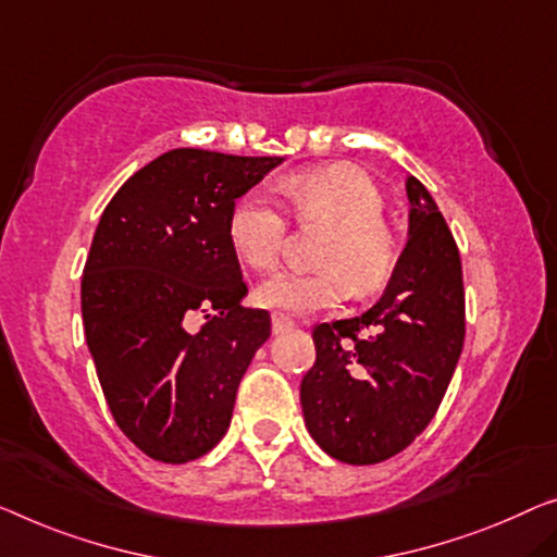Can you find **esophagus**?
Instances as JSON below:
<instances>
[{
  "mask_svg": "<svg viewBox=\"0 0 557 557\" xmlns=\"http://www.w3.org/2000/svg\"><path fill=\"white\" fill-rule=\"evenodd\" d=\"M295 325V320L285 312H272V332H285Z\"/></svg>",
  "mask_w": 557,
  "mask_h": 557,
  "instance_id": "esophagus-1",
  "label": "esophagus"
}]
</instances>
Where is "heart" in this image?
I'll use <instances>...</instances> for the list:
<instances>
[{
	"instance_id": "heart-1",
	"label": "heart",
	"mask_w": 557,
	"mask_h": 557,
	"mask_svg": "<svg viewBox=\"0 0 557 557\" xmlns=\"http://www.w3.org/2000/svg\"><path fill=\"white\" fill-rule=\"evenodd\" d=\"M280 193L300 220L327 222L318 270H280L262 280L255 300L287 312L335 307L352 293L383 287L397 264V239L385 225V197L358 164L335 162L293 172ZM227 235L237 255L255 270L275 268L287 237V218L270 189H250L232 205Z\"/></svg>"
}]
</instances>
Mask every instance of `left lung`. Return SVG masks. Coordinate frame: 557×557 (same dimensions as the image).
Returning a JSON list of instances; mask_svg holds the SVG:
<instances>
[{
    "instance_id": "1",
    "label": "left lung",
    "mask_w": 557,
    "mask_h": 557,
    "mask_svg": "<svg viewBox=\"0 0 557 557\" xmlns=\"http://www.w3.org/2000/svg\"><path fill=\"white\" fill-rule=\"evenodd\" d=\"M405 187L410 239L385 295L358 318L314 325L300 385L314 443L350 465L393 458L430 425L465 343L458 245L425 185Z\"/></svg>"
}]
</instances>
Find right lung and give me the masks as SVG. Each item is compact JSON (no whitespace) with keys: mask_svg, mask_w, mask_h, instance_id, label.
I'll list each match as a JSON object with an SVG mask.
<instances>
[{"mask_svg":"<svg viewBox=\"0 0 557 557\" xmlns=\"http://www.w3.org/2000/svg\"><path fill=\"white\" fill-rule=\"evenodd\" d=\"M280 162L172 149L99 218L82 275L85 335L114 422L152 460H197L220 443L270 337V312L239 305L247 285L227 218Z\"/></svg>","mask_w":557,"mask_h":557,"instance_id":"obj_1","label":"right lung"}]
</instances>
